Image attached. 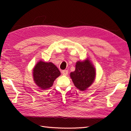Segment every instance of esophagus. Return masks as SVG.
Returning <instances> with one entry per match:
<instances>
[{"instance_id": "1", "label": "esophagus", "mask_w": 131, "mask_h": 131, "mask_svg": "<svg viewBox=\"0 0 131 131\" xmlns=\"http://www.w3.org/2000/svg\"><path fill=\"white\" fill-rule=\"evenodd\" d=\"M62 73L63 76H67L68 74V70H62Z\"/></svg>"}]
</instances>
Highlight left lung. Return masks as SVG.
<instances>
[{
  "label": "left lung",
  "mask_w": 131,
  "mask_h": 131,
  "mask_svg": "<svg viewBox=\"0 0 131 131\" xmlns=\"http://www.w3.org/2000/svg\"><path fill=\"white\" fill-rule=\"evenodd\" d=\"M70 77L75 87L80 91H85L94 82L96 70L89 58L83 61H78L75 70L70 73Z\"/></svg>",
  "instance_id": "8db88e82"
}]
</instances>
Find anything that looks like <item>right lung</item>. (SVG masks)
<instances>
[{
  "label": "right lung",
  "instance_id": "obj_1",
  "mask_svg": "<svg viewBox=\"0 0 131 131\" xmlns=\"http://www.w3.org/2000/svg\"><path fill=\"white\" fill-rule=\"evenodd\" d=\"M60 75V71L51 62H45L40 60L33 69L34 81L42 90L51 87L55 80Z\"/></svg>",
  "mask_w": 131,
  "mask_h": 131
}]
</instances>
